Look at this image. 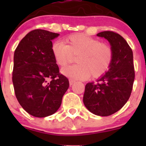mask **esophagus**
Segmentation results:
<instances>
[{"label": "esophagus", "instance_id": "esophagus-1", "mask_svg": "<svg viewBox=\"0 0 146 146\" xmlns=\"http://www.w3.org/2000/svg\"><path fill=\"white\" fill-rule=\"evenodd\" d=\"M75 82H76V81L73 80H72V79H70V80H69V84H70V85H73Z\"/></svg>", "mask_w": 146, "mask_h": 146}]
</instances>
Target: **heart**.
Listing matches in <instances>:
<instances>
[{"label": "heart", "instance_id": "1", "mask_svg": "<svg viewBox=\"0 0 146 146\" xmlns=\"http://www.w3.org/2000/svg\"><path fill=\"white\" fill-rule=\"evenodd\" d=\"M64 43L60 41L51 45V54L55 63L64 67L70 61L71 55H78V64L65 67L61 73L74 80H86L90 76L93 78L102 76L110 68L113 59V51L107 44L98 39L75 34L67 36Z\"/></svg>", "mask_w": 146, "mask_h": 146}]
</instances>
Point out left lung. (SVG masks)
<instances>
[{
	"mask_svg": "<svg viewBox=\"0 0 146 146\" xmlns=\"http://www.w3.org/2000/svg\"><path fill=\"white\" fill-rule=\"evenodd\" d=\"M108 40L113 51L110 68L96 82L85 85L83 102L95 115H111L123 107L130 98L135 78L133 51L126 41L112 31L98 33Z\"/></svg>",
	"mask_w": 146,
	"mask_h": 146,
	"instance_id": "obj_1",
	"label": "left lung"
}]
</instances>
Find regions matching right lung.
I'll use <instances>...</instances> for the list:
<instances>
[{"mask_svg": "<svg viewBox=\"0 0 146 146\" xmlns=\"http://www.w3.org/2000/svg\"><path fill=\"white\" fill-rule=\"evenodd\" d=\"M59 34L35 29L20 41L14 53L13 83L16 98L28 114L46 117L60 107L69 87L51 54Z\"/></svg>", "mask_w": 146, "mask_h": 146, "instance_id": "1", "label": "right lung"}]
</instances>
